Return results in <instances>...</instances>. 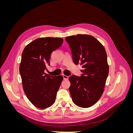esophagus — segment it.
<instances>
[{"label": "esophagus", "instance_id": "34e87169", "mask_svg": "<svg viewBox=\"0 0 133 133\" xmlns=\"http://www.w3.org/2000/svg\"><path fill=\"white\" fill-rule=\"evenodd\" d=\"M63 76L64 79H65V80H68V78H69V77H68V76H66L65 75H63Z\"/></svg>", "mask_w": 133, "mask_h": 133}]
</instances>
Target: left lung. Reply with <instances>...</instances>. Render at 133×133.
I'll use <instances>...</instances> for the list:
<instances>
[{
	"label": "left lung",
	"instance_id": "obj_1",
	"mask_svg": "<svg viewBox=\"0 0 133 133\" xmlns=\"http://www.w3.org/2000/svg\"><path fill=\"white\" fill-rule=\"evenodd\" d=\"M75 65L80 64L82 75H73L69 79L72 100L77 106L89 108L101 97L109 74L105 48L90 35L78 34L65 38Z\"/></svg>",
	"mask_w": 133,
	"mask_h": 133
}]
</instances>
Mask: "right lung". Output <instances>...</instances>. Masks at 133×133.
<instances>
[{
  "label": "right lung",
  "instance_id": "1",
  "mask_svg": "<svg viewBox=\"0 0 133 133\" xmlns=\"http://www.w3.org/2000/svg\"><path fill=\"white\" fill-rule=\"evenodd\" d=\"M63 43L62 38H38L23 50L19 66L23 90L29 101L38 108H49L55 101L63 77L49 75L44 70L46 65H50L51 53Z\"/></svg>",
  "mask_w": 133,
  "mask_h": 133
}]
</instances>
